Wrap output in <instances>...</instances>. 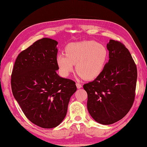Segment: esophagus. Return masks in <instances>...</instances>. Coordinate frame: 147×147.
I'll return each instance as SVG.
<instances>
[{
	"label": "esophagus",
	"instance_id": "34e87169",
	"mask_svg": "<svg viewBox=\"0 0 147 147\" xmlns=\"http://www.w3.org/2000/svg\"><path fill=\"white\" fill-rule=\"evenodd\" d=\"M76 85L77 88H82V85H81V84L79 83H76Z\"/></svg>",
	"mask_w": 147,
	"mask_h": 147
}]
</instances>
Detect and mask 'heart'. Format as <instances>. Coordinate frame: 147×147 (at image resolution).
Instances as JSON below:
<instances>
[{
  "mask_svg": "<svg viewBox=\"0 0 147 147\" xmlns=\"http://www.w3.org/2000/svg\"><path fill=\"white\" fill-rule=\"evenodd\" d=\"M108 56V50L104 45L93 40H84L68 44L65 54H58L56 62L63 76L69 75L76 64L78 75L90 80L102 73Z\"/></svg>",
  "mask_w": 147,
  "mask_h": 147,
  "instance_id": "heart-1",
  "label": "heart"
}]
</instances>
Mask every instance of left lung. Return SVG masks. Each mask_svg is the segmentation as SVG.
<instances>
[{"mask_svg": "<svg viewBox=\"0 0 147 147\" xmlns=\"http://www.w3.org/2000/svg\"><path fill=\"white\" fill-rule=\"evenodd\" d=\"M109 59L104 71L83 85L88 94L87 109L97 123L109 125L121 120L132 107L135 96L137 69L130 52L119 42L107 44Z\"/></svg>", "mask_w": 147, "mask_h": 147, "instance_id": "8db88e82", "label": "left lung"}]
</instances>
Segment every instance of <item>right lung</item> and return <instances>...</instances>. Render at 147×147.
Here are the masks:
<instances>
[{"label":"right lung","instance_id":"add662e5","mask_svg":"<svg viewBox=\"0 0 147 147\" xmlns=\"http://www.w3.org/2000/svg\"><path fill=\"white\" fill-rule=\"evenodd\" d=\"M58 42L43 38L18 55L11 75L16 100L28 119L43 128L59 126L67 114L74 81L59 76L56 62Z\"/></svg>","mask_w":147,"mask_h":147}]
</instances>
